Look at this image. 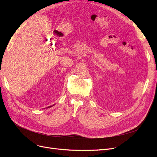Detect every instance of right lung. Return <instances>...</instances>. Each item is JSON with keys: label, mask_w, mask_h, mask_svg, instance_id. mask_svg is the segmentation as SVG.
I'll return each instance as SVG.
<instances>
[{"label": "right lung", "mask_w": 157, "mask_h": 157, "mask_svg": "<svg viewBox=\"0 0 157 157\" xmlns=\"http://www.w3.org/2000/svg\"><path fill=\"white\" fill-rule=\"evenodd\" d=\"M52 107V106H49V107H48V108H49V107Z\"/></svg>", "instance_id": "obj_1"}]
</instances>
